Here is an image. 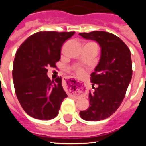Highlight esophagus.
Segmentation results:
<instances>
[{
  "label": "esophagus",
  "mask_w": 146,
  "mask_h": 146,
  "mask_svg": "<svg viewBox=\"0 0 146 146\" xmlns=\"http://www.w3.org/2000/svg\"><path fill=\"white\" fill-rule=\"evenodd\" d=\"M68 80L70 82H72V83H76V84H79V86H85V84L84 83H82V82H80V81H77L76 80L73 79L72 77H69L68 78Z\"/></svg>",
  "instance_id": "1"
}]
</instances>
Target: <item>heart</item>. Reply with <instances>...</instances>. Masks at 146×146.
<instances>
[{"label":"heart","mask_w":146,"mask_h":146,"mask_svg":"<svg viewBox=\"0 0 146 146\" xmlns=\"http://www.w3.org/2000/svg\"><path fill=\"white\" fill-rule=\"evenodd\" d=\"M74 69H75L76 72H77V74H79V75H82V74H84L85 72H84V69H82V67L79 66H76L74 67Z\"/></svg>","instance_id":"b5f03b06"}]
</instances>
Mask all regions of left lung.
Returning <instances> with one entry per match:
<instances>
[{
  "label": "left lung",
  "mask_w": 146,
  "mask_h": 146,
  "mask_svg": "<svg viewBox=\"0 0 146 146\" xmlns=\"http://www.w3.org/2000/svg\"><path fill=\"white\" fill-rule=\"evenodd\" d=\"M79 35L96 42L101 48L99 64L91 74L94 90L89 92V108L80 112L83 120L99 121L112 115L123 102L132 76L131 52L113 33L92 31Z\"/></svg>",
  "instance_id": "obj_1"
}]
</instances>
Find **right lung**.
I'll return each instance as SVG.
<instances>
[{"mask_svg":"<svg viewBox=\"0 0 146 146\" xmlns=\"http://www.w3.org/2000/svg\"><path fill=\"white\" fill-rule=\"evenodd\" d=\"M75 32H37L28 37L15 55L12 77L17 97L32 118L50 120L58 115L67 94L61 77L50 80L49 67H55L60 49Z\"/></svg>","mask_w":146,"mask_h":146,"instance_id":"right-lung-1","label":"right lung"}]
</instances>
